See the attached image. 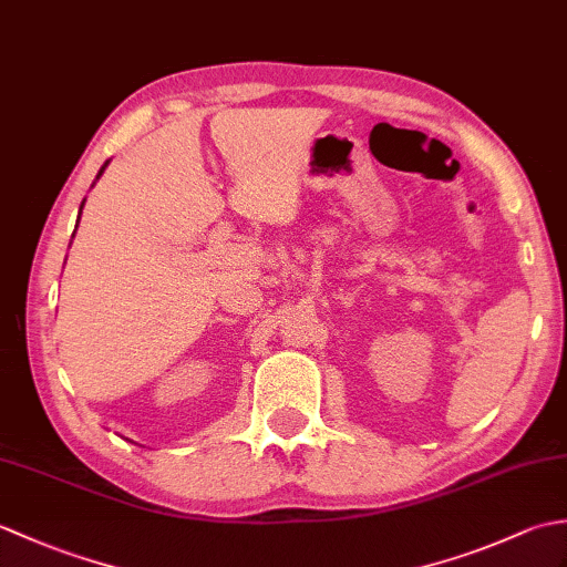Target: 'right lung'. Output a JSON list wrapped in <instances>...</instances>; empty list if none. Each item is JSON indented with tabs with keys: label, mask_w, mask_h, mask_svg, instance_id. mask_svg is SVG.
Listing matches in <instances>:
<instances>
[{
	"label": "right lung",
	"mask_w": 567,
	"mask_h": 567,
	"mask_svg": "<svg viewBox=\"0 0 567 567\" xmlns=\"http://www.w3.org/2000/svg\"><path fill=\"white\" fill-rule=\"evenodd\" d=\"M104 167H106V163H104V165H102V171H100V175H102V173H104ZM100 175H97V179H100ZM82 207H84V202H82ZM82 207H80V214H82ZM78 221H80V216H78Z\"/></svg>",
	"instance_id": "right-lung-1"
}]
</instances>
